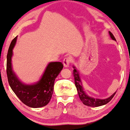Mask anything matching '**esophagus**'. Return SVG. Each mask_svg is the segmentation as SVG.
Listing matches in <instances>:
<instances>
[{
	"instance_id": "esophagus-1",
	"label": "esophagus",
	"mask_w": 130,
	"mask_h": 130,
	"mask_svg": "<svg viewBox=\"0 0 130 130\" xmlns=\"http://www.w3.org/2000/svg\"><path fill=\"white\" fill-rule=\"evenodd\" d=\"M71 59L69 57H66L63 59V65L65 67H69L70 66V63Z\"/></svg>"
}]
</instances>
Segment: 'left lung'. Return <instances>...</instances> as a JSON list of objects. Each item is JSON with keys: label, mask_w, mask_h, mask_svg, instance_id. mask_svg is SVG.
<instances>
[{"label": "left lung", "mask_w": 130, "mask_h": 130, "mask_svg": "<svg viewBox=\"0 0 130 130\" xmlns=\"http://www.w3.org/2000/svg\"><path fill=\"white\" fill-rule=\"evenodd\" d=\"M109 34L110 35V37L113 40H115L116 39L115 38L114 35L111 32H109ZM73 75L74 76V80H75V85L76 89H77L78 93V96L80 97V99L82 102V103L84 105H87L88 106H91V107H96V106H102V105H106V103H108L110 100L113 98L116 93H115L111 95L110 97L106 99H98V98H95L89 96L85 91L84 89H83L82 87V84L81 78L80 77V75H79L78 72L76 68L73 66Z\"/></svg>", "instance_id": "8db88e82"}]
</instances>
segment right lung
Returning a JSON list of instances; mask_svg holds the SVG:
<instances>
[{
  "label": "right lung",
  "mask_w": 130,
  "mask_h": 130,
  "mask_svg": "<svg viewBox=\"0 0 130 130\" xmlns=\"http://www.w3.org/2000/svg\"><path fill=\"white\" fill-rule=\"evenodd\" d=\"M17 37L11 42L7 55V75L10 88L22 102L32 108H40L47 105L54 92V82L60 73L63 65L61 62H50L40 80L32 85L22 83L13 72L12 67L13 48Z\"/></svg>",
  "instance_id": "add662e5"
}]
</instances>
